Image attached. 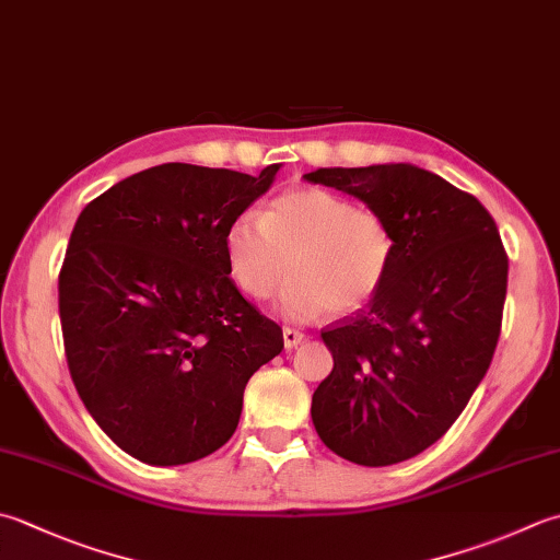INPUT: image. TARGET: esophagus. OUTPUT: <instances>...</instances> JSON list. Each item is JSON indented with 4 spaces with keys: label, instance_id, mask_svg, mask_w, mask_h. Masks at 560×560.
<instances>
[{
    "label": "esophagus",
    "instance_id": "1",
    "mask_svg": "<svg viewBox=\"0 0 560 560\" xmlns=\"http://www.w3.org/2000/svg\"><path fill=\"white\" fill-rule=\"evenodd\" d=\"M303 342V332L295 330V327H283V347L293 349Z\"/></svg>",
    "mask_w": 560,
    "mask_h": 560
}]
</instances>
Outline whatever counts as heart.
I'll list each match as a JSON object with an SVG mask.
<instances>
[{"mask_svg":"<svg viewBox=\"0 0 560 560\" xmlns=\"http://www.w3.org/2000/svg\"><path fill=\"white\" fill-rule=\"evenodd\" d=\"M396 257L386 215L317 186L277 196L261 218L240 213L225 230L230 273L249 299H269L291 269L281 291L291 317L361 308L386 287Z\"/></svg>","mask_w":560,"mask_h":560,"instance_id":"1","label":"heart"}]
</instances>
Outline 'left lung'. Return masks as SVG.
Returning <instances> with one entry per match:
<instances>
[{
  "instance_id": "obj_1",
  "label": "left lung",
  "mask_w": 560,
  "mask_h": 560,
  "mask_svg": "<svg viewBox=\"0 0 560 560\" xmlns=\"http://www.w3.org/2000/svg\"><path fill=\"white\" fill-rule=\"evenodd\" d=\"M305 179L357 196L398 235L386 287L323 330L335 366L313 393V424L347 462H405L442 440L486 376L508 252L476 196L412 164L330 167Z\"/></svg>"
}]
</instances>
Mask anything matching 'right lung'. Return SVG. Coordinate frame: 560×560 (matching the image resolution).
Masks as SVG:
<instances>
[{"label": "right lung", "instance_id": "1", "mask_svg": "<svg viewBox=\"0 0 560 560\" xmlns=\"http://www.w3.org/2000/svg\"><path fill=\"white\" fill-rule=\"evenodd\" d=\"M259 177L167 162L84 206L58 305L84 408L142 464H191L237 430L249 376L283 349L281 327L228 277L225 230L265 194Z\"/></svg>", "mask_w": 560, "mask_h": 560}]
</instances>
